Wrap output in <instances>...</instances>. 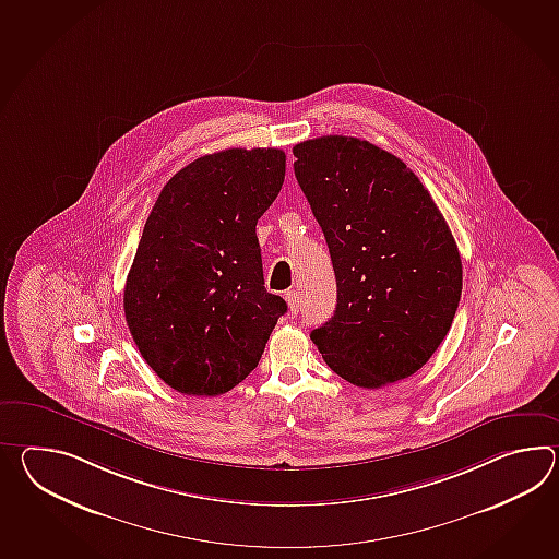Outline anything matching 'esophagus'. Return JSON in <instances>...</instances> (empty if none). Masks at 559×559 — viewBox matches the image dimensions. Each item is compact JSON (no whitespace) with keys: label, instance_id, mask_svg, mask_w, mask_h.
Returning a JSON list of instances; mask_svg holds the SVG:
<instances>
[{"label":"esophagus","instance_id":"1","mask_svg":"<svg viewBox=\"0 0 559 559\" xmlns=\"http://www.w3.org/2000/svg\"><path fill=\"white\" fill-rule=\"evenodd\" d=\"M286 302H288V309H290V314H297L298 307H300V302H298V295L295 290H286Z\"/></svg>","mask_w":559,"mask_h":559}]
</instances>
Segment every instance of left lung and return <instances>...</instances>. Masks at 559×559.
I'll list each match as a JSON object with an SVG mask.
<instances>
[{"label": "left lung", "mask_w": 559, "mask_h": 559, "mask_svg": "<svg viewBox=\"0 0 559 559\" xmlns=\"http://www.w3.org/2000/svg\"><path fill=\"white\" fill-rule=\"evenodd\" d=\"M293 154L336 278L335 314L312 343L353 385L407 379L460 307L463 269L443 214L405 162L367 140L314 138Z\"/></svg>", "instance_id": "obj_1"}]
</instances>
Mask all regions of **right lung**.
<instances>
[{"instance_id":"add662e5","label":"right lung","mask_w":559,"mask_h":559,"mask_svg":"<svg viewBox=\"0 0 559 559\" xmlns=\"http://www.w3.org/2000/svg\"><path fill=\"white\" fill-rule=\"evenodd\" d=\"M278 148L206 154L174 174L144 224L124 314L166 385L216 397L259 365L286 302L264 288L257 223L285 182Z\"/></svg>"}]
</instances>
